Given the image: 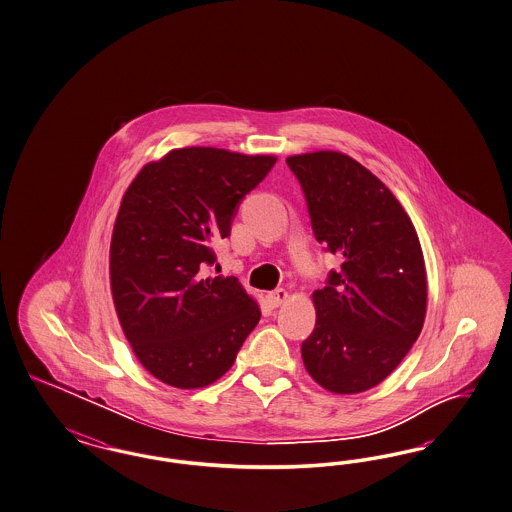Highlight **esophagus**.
<instances>
[{"label": "esophagus", "instance_id": "obj_1", "mask_svg": "<svg viewBox=\"0 0 512 512\" xmlns=\"http://www.w3.org/2000/svg\"><path fill=\"white\" fill-rule=\"evenodd\" d=\"M287 291L285 289H276V291H272V293H268L266 295V300H268V304L272 306V308H279L285 300H287Z\"/></svg>", "mask_w": 512, "mask_h": 512}]
</instances>
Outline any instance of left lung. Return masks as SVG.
<instances>
[{"label": "left lung", "instance_id": "1", "mask_svg": "<svg viewBox=\"0 0 512 512\" xmlns=\"http://www.w3.org/2000/svg\"><path fill=\"white\" fill-rule=\"evenodd\" d=\"M287 165L315 240L341 259L313 293L317 321L302 341L304 366L330 392H364L396 370L424 325L419 236L390 189L353 157L315 152Z\"/></svg>", "mask_w": 512, "mask_h": 512}]
</instances>
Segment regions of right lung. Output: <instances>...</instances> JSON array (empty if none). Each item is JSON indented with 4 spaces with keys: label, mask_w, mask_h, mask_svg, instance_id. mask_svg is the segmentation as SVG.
Here are the masks:
<instances>
[{
    "label": "right lung",
    "mask_w": 512,
    "mask_h": 512,
    "mask_svg": "<svg viewBox=\"0 0 512 512\" xmlns=\"http://www.w3.org/2000/svg\"><path fill=\"white\" fill-rule=\"evenodd\" d=\"M276 165L272 155L172 150L125 191L110 242V287L140 364L178 388L214 383L261 319L238 279L208 278L214 242Z\"/></svg>",
    "instance_id": "obj_1"
}]
</instances>
